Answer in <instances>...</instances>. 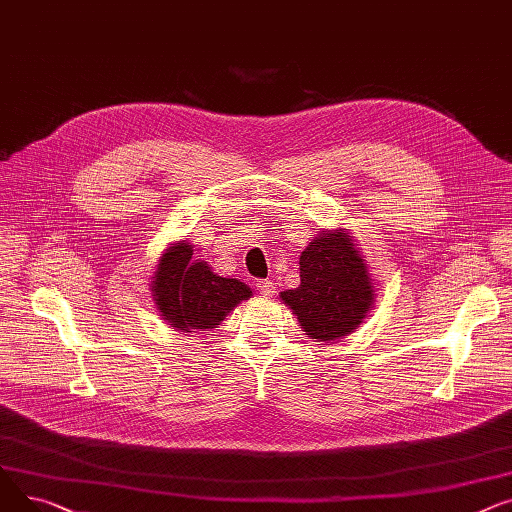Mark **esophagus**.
Masks as SVG:
<instances>
[{
    "instance_id": "esophagus-1",
    "label": "esophagus",
    "mask_w": 512,
    "mask_h": 512,
    "mask_svg": "<svg viewBox=\"0 0 512 512\" xmlns=\"http://www.w3.org/2000/svg\"><path fill=\"white\" fill-rule=\"evenodd\" d=\"M256 289H258L262 295H275V283L268 281V279L256 281Z\"/></svg>"
}]
</instances>
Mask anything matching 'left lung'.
I'll list each match as a JSON object with an SVG mask.
<instances>
[{
	"mask_svg": "<svg viewBox=\"0 0 512 512\" xmlns=\"http://www.w3.org/2000/svg\"><path fill=\"white\" fill-rule=\"evenodd\" d=\"M299 279V287L281 291V299L318 341L353 333L374 302L368 266L343 231H322L312 239L299 258Z\"/></svg>",
	"mask_w": 512,
	"mask_h": 512,
	"instance_id": "left-lung-1",
	"label": "left lung"
}]
</instances>
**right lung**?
<instances>
[{"label":"right lung","instance_id":"obj_1","mask_svg":"<svg viewBox=\"0 0 512 512\" xmlns=\"http://www.w3.org/2000/svg\"><path fill=\"white\" fill-rule=\"evenodd\" d=\"M192 254L188 242L173 244L159 260L153 277L161 316L188 333L196 328H217L227 312L252 295L246 283L217 277L206 262L194 260Z\"/></svg>","mask_w":512,"mask_h":512}]
</instances>
